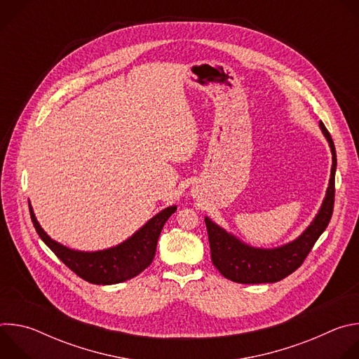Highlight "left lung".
<instances>
[{
  "label": "left lung",
  "mask_w": 359,
  "mask_h": 359,
  "mask_svg": "<svg viewBox=\"0 0 359 359\" xmlns=\"http://www.w3.org/2000/svg\"><path fill=\"white\" fill-rule=\"evenodd\" d=\"M320 129L328 140L332 153L331 176L317 216L301 236L276 248L251 247L231 233H227L209 217H204L209 234L212 262L226 278L240 284L277 283L294 273L304 263L318 237L327 229L334 210L337 153L332 137L323 122H320Z\"/></svg>",
  "instance_id": "8db88e82"
}]
</instances>
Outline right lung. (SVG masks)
Instances as JSON below:
<instances>
[{"label":"right lung","instance_id":"right-lung-1","mask_svg":"<svg viewBox=\"0 0 359 359\" xmlns=\"http://www.w3.org/2000/svg\"><path fill=\"white\" fill-rule=\"evenodd\" d=\"M176 209V206L163 209L123 243L99 251L72 250L53 240L39 226L31 204L29 215L41 240L68 269L88 283L109 285L130 280L150 266L155 259L161 231Z\"/></svg>","mask_w":359,"mask_h":359}]
</instances>
